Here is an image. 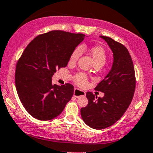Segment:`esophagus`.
Returning a JSON list of instances; mask_svg holds the SVG:
<instances>
[{
    "mask_svg": "<svg viewBox=\"0 0 153 153\" xmlns=\"http://www.w3.org/2000/svg\"><path fill=\"white\" fill-rule=\"evenodd\" d=\"M73 94L75 97H84V96L86 95V92H85L84 91H83V90H81L79 89H75Z\"/></svg>",
    "mask_w": 153,
    "mask_h": 153,
    "instance_id": "1",
    "label": "esophagus"
}]
</instances>
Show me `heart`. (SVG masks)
<instances>
[{"label":"heart","mask_w":153,"mask_h":153,"mask_svg":"<svg viewBox=\"0 0 153 153\" xmlns=\"http://www.w3.org/2000/svg\"><path fill=\"white\" fill-rule=\"evenodd\" d=\"M84 47H79L76 48L72 52L71 56H70V62L72 63H75L78 61L79 59L80 56H81L82 53H83V49H84ZM90 53L91 56H92L93 59L94 61L95 64H101L103 65L105 63L106 61V53L105 49L101 46H94V47L91 48L90 49ZM75 81L76 83H78L80 86H83L86 83V81H87V78H86V75L83 73H79L76 75L75 77Z\"/></svg>","instance_id":"b5f03b06"}]
</instances>
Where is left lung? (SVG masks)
Returning a JSON list of instances; mask_svg holds the SVG:
<instances>
[{
  "label": "left lung",
  "mask_w": 153,
  "mask_h": 153,
  "mask_svg": "<svg viewBox=\"0 0 153 153\" xmlns=\"http://www.w3.org/2000/svg\"><path fill=\"white\" fill-rule=\"evenodd\" d=\"M107 42L113 53L111 70L95 90L104 93L103 97L86 92L88 105L81 108L83 122L93 129L101 130L114 125L129 107L136 88V77L131 56L121 43L105 36H100Z\"/></svg>",
  "instance_id": "1"
}]
</instances>
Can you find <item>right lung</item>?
Masks as SVG:
<instances>
[{"instance_id": "right-lung-1", "label": "right lung", "mask_w": 153, "mask_h": 153, "mask_svg": "<svg viewBox=\"0 0 153 153\" xmlns=\"http://www.w3.org/2000/svg\"><path fill=\"white\" fill-rule=\"evenodd\" d=\"M84 38L83 33L51 30L33 39L22 53L16 66V89L25 110L36 120H53L71 100L74 86L53 85L52 77L67 67Z\"/></svg>"}]
</instances>
